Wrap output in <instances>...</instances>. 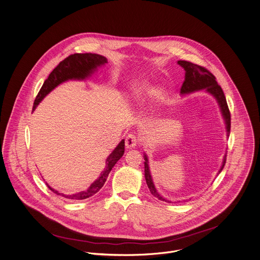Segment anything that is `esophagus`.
<instances>
[{
    "mask_svg": "<svg viewBox=\"0 0 260 260\" xmlns=\"http://www.w3.org/2000/svg\"><path fill=\"white\" fill-rule=\"evenodd\" d=\"M138 138L136 135L134 134H128V136L126 137V141H125V144H126V147L127 148H134L138 145Z\"/></svg>",
    "mask_w": 260,
    "mask_h": 260,
    "instance_id": "esophagus-1",
    "label": "esophagus"
}]
</instances>
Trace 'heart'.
<instances>
[{"label":"heart","instance_id":"heart-1","mask_svg":"<svg viewBox=\"0 0 260 260\" xmlns=\"http://www.w3.org/2000/svg\"><path fill=\"white\" fill-rule=\"evenodd\" d=\"M146 91H147V89H146V88H145V87H141V88H140V89H138V91H137V93H136V95H137V97H138V96H139V97H140V96H141V95H142V94H144V93H145V92H146Z\"/></svg>","mask_w":260,"mask_h":260}]
</instances>
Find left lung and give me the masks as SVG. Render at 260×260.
<instances>
[{"label":"left lung","instance_id":"8db88e82","mask_svg":"<svg viewBox=\"0 0 260 260\" xmlns=\"http://www.w3.org/2000/svg\"><path fill=\"white\" fill-rule=\"evenodd\" d=\"M177 63L181 68H183L184 71H185L184 81H183V84H182L181 89H180V94L181 95L189 94V93L200 91V90H205L207 93L211 94L216 99L218 106L220 108V113H221L222 118L224 120L226 134H228V137H229L230 132H231V114H230V110H229V107H228L224 93H223L221 87L216 82V78L208 70L201 67V66H198V64L191 63L189 61H185V60H178ZM143 154H144L143 155V157H144V177H145V180H146V184L149 188V191L151 192V194L153 197H155L157 199H159L161 201L169 202L164 197H162L158 192L157 188L154 187V184H153V181H152V178H151V175H150L147 155L145 153H143ZM225 161H226V154H224L221 168L219 169L217 174H219L222 171V169L225 165Z\"/></svg>","mask_w":260,"mask_h":260}]
</instances>
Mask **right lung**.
I'll return each mask as SVG.
<instances>
[{
	"mask_svg": "<svg viewBox=\"0 0 260 260\" xmlns=\"http://www.w3.org/2000/svg\"><path fill=\"white\" fill-rule=\"evenodd\" d=\"M108 62V59L99 54H92V53H76L72 54L69 57H67L64 60H62L52 73L49 75L48 79L44 82L41 90L39 91L35 102L32 111L39 106V103L45 98L47 94H49L54 88H56L61 83L69 81V80H85L86 78L90 77L97 68L106 64ZM125 151V140L123 139L117 147L113 150V152L109 155L106 160V168L103 169L100 176L86 189L77 193L73 194H66L62 192H59L58 190L52 188L48 183L47 186L53 191L54 193L58 196H62L67 199L71 200H85L92 196H94L96 192L100 190V188L106 183L107 178L113 169V167L116 165V163L123 157Z\"/></svg>",
	"mask_w": 260,
	"mask_h": 260,
	"instance_id": "obj_1",
	"label": "right lung"
}]
</instances>
